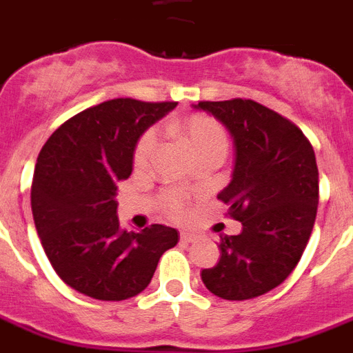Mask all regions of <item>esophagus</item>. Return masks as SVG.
<instances>
[{"mask_svg": "<svg viewBox=\"0 0 353 353\" xmlns=\"http://www.w3.org/2000/svg\"><path fill=\"white\" fill-rule=\"evenodd\" d=\"M181 241H185V243H190V241H194L195 240V234H192V232H186V231H183L181 232Z\"/></svg>", "mask_w": 353, "mask_h": 353, "instance_id": "34e87169", "label": "esophagus"}]
</instances>
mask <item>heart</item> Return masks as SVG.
Instances as JSON below:
<instances>
[{
    "mask_svg": "<svg viewBox=\"0 0 353 353\" xmlns=\"http://www.w3.org/2000/svg\"><path fill=\"white\" fill-rule=\"evenodd\" d=\"M176 131L181 139L185 140L186 145L195 158L204 154H220L225 156L229 147L228 133L223 130L216 119L204 115V113H195L183 121L176 122ZM156 145V133L152 130L145 131L140 137V140L134 145L133 151V165L134 168L147 167L149 159H151L152 151ZM159 206L163 213L170 219H183L188 211V199L181 192L176 190H168L159 197Z\"/></svg>",
    "mask_w": 353,
    "mask_h": 353,
    "instance_id": "heart-1",
    "label": "heart"
}]
</instances>
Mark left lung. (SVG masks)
<instances>
[{"mask_svg": "<svg viewBox=\"0 0 353 353\" xmlns=\"http://www.w3.org/2000/svg\"><path fill=\"white\" fill-rule=\"evenodd\" d=\"M234 140L229 186L219 194L241 222L220 236V261L202 283L225 300H249L284 283L299 265L318 210V167L312 145L291 121L252 99L199 101Z\"/></svg>", "mask_w": 353, "mask_h": 353, "instance_id": "1", "label": "left lung"}]
</instances>
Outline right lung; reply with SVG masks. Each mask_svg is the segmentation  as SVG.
Wrapping results in <instances>:
<instances>
[{
    "mask_svg": "<svg viewBox=\"0 0 353 353\" xmlns=\"http://www.w3.org/2000/svg\"><path fill=\"white\" fill-rule=\"evenodd\" d=\"M176 108L121 97L79 112L48 139L32 183L35 228L49 263L67 286L97 300L131 299L151 283L177 231L152 223L121 229L117 183L133 170L140 134Z\"/></svg>",
    "mask_w": 353,
    "mask_h": 353,
    "instance_id": "add662e5",
    "label": "right lung"
}]
</instances>
